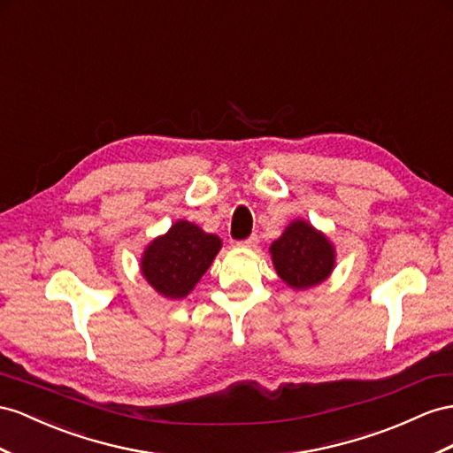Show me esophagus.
<instances>
[{"mask_svg":"<svg viewBox=\"0 0 453 453\" xmlns=\"http://www.w3.org/2000/svg\"><path fill=\"white\" fill-rule=\"evenodd\" d=\"M239 247H245V249H257V245H258V237L257 235H250L249 239H245V241H239L237 242Z\"/></svg>","mask_w":453,"mask_h":453,"instance_id":"34e87169","label":"esophagus"}]
</instances>
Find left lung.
Returning <instances> with one entry per match:
<instances>
[{
    "label": "left lung",
    "instance_id": "1",
    "mask_svg": "<svg viewBox=\"0 0 453 453\" xmlns=\"http://www.w3.org/2000/svg\"><path fill=\"white\" fill-rule=\"evenodd\" d=\"M277 275L296 291L323 283L334 268L333 242L306 219H293L270 247Z\"/></svg>",
    "mask_w": 453,
    "mask_h": 453
}]
</instances>
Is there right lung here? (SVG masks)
<instances>
[{"label":"right lung","instance_id":"obj_1","mask_svg":"<svg viewBox=\"0 0 453 453\" xmlns=\"http://www.w3.org/2000/svg\"><path fill=\"white\" fill-rule=\"evenodd\" d=\"M222 249L218 235L204 231L188 219H178L168 234L149 242L142 257V273L162 296L178 300L188 296L211 268Z\"/></svg>","mask_w":453,"mask_h":453}]
</instances>
